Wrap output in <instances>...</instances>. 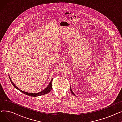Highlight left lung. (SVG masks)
<instances>
[{
    "label": "left lung",
    "instance_id": "left-lung-1",
    "mask_svg": "<svg viewBox=\"0 0 122 122\" xmlns=\"http://www.w3.org/2000/svg\"><path fill=\"white\" fill-rule=\"evenodd\" d=\"M70 91H71V92L74 95H76L75 94V93L73 92V91L72 90V88H71V86H70Z\"/></svg>",
    "mask_w": 122,
    "mask_h": 122
}]
</instances>
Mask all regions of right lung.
Returning <instances> with one entry per match:
<instances>
[{
  "instance_id": "right-lung-1",
  "label": "right lung",
  "mask_w": 122,
  "mask_h": 122,
  "mask_svg": "<svg viewBox=\"0 0 122 122\" xmlns=\"http://www.w3.org/2000/svg\"><path fill=\"white\" fill-rule=\"evenodd\" d=\"M9 79L10 80V81L12 83V84L13 85V86H14L15 88H16V89H17L18 90H19V91H20L21 92H22V93H23L24 94H26L27 95H29V96H30V97H39V96H41V95H44V94H46L47 93H48V92H49L51 90V88H52V81H53V78H52V79L51 80L49 84H48V86L45 88L44 89L43 91H42L41 92H36V93H30V92H24L22 90H21V89H19L17 86H16L15 85V84L13 83V82L11 80V79L10 78V76L9 75Z\"/></svg>"
}]
</instances>
